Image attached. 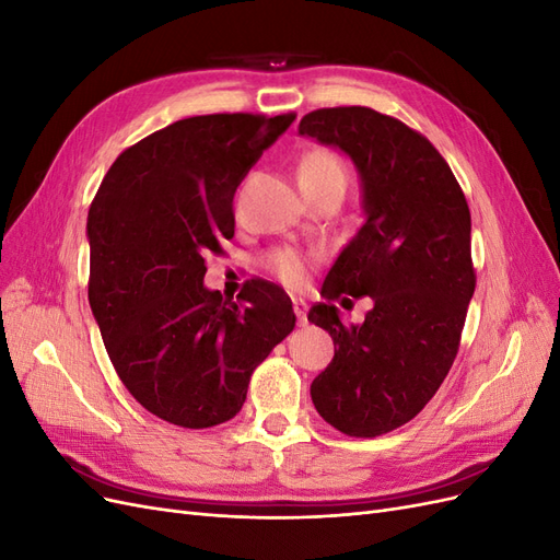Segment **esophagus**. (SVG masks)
Masks as SVG:
<instances>
[{"instance_id": "esophagus-1", "label": "esophagus", "mask_w": 560, "mask_h": 560, "mask_svg": "<svg viewBox=\"0 0 560 560\" xmlns=\"http://www.w3.org/2000/svg\"><path fill=\"white\" fill-rule=\"evenodd\" d=\"M292 306H294V315L299 319V325H306V315H308V303L303 299H292Z\"/></svg>"}]
</instances>
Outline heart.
Returning a JSON list of instances; mask_svg holds the SVG:
<instances>
[{
	"mask_svg": "<svg viewBox=\"0 0 560 560\" xmlns=\"http://www.w3.org/2000/svg\"><path fill=\"white\" fill-rule=\"evenodd\" d=\"M325 184H343L346 186V167L334 151L329 149H313L299 161V186L301 189H311V186H325ZM273 266L278 276L284 282H299L303 276V261L299 254L282 249L273 254Z\"/></svg>",
	"mask_w": 560,
	"mask_h": 560,
	"instance_id": "obj_1",
	"label": "heart"
}]
</instances>
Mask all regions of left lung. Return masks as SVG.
<instances>
[{
  "mask_svg": "<svg viewBox=\"0 0 560 560\" xmlns=\"http://www.w3.org/2000/svg\"><path fill=\"white\" fill-rule=\"evenodd\" d=\"M299 135L341 149L362 182L364 224L311 308L334 360L311 385L317 413L348 436H378L416 418L444 383L474 294L471 217L460 184L428 138L369 107L315 109ZM375 301L346 328L330 301ZM348 301V299H343Z\"/></svg>",
  "mask_w": 560,
  "mask_h": 560,
  "instance_id": "left-lung-1",
  "label": "left lung"
}]
</instances>
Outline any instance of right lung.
Returning a JSON list of instances; mask_svg holds the SVG:
<instances>
[{
    "instance_id": "obj_1",
    "label": "right lung",
    "mask_w": 560,
    "mask_h": 560,
    "mask_svg": "<svg viewBox=\"0 0 560 560\" xmlns=\"http://www.w3.org/2000/svg\"><path fill=\"white\" fill-rule=\"evenodd\" d=\"M294 118H182L128 147L91 202V311L128 393L173 425L231 420L296 325L273 282L247 280L238 303L202 284V257L233 238L235 189Z\"/></svg>"
}]
</instances>
